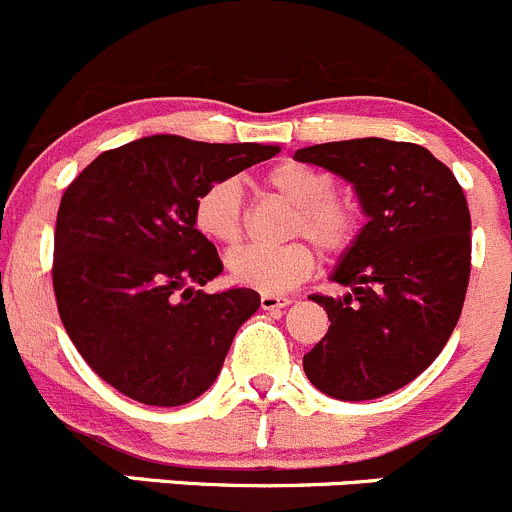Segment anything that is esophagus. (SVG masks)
I'll list each match as a JSON object with an SVG mask.
<instances>
[{
    "instance_id": "obj_1",
    "label": "esophagus",
    "mask_w": 512,
    "mask_h": 512,
    "mask_svg": "<svg viewBox=\"0 0 512 512\" xmlns=\"http://www.w3.org/2000/svg\"><path fill=\"white\" fill-rule=\"evenodd\" d=\"M288 303H291V298H286V296L261 293V308H263V311H278V308H286Z\"/></svg>"
}]
</instances>
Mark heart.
<instances>
[{
	"label": "heart",
	"mask_w": 512,
	"mask_h": 512,
	"mask_svg": "<svg viewBox=\"0 0 512 512\" xmlns=\"http://www.w3.org/2000/svg\"><path fill=\"white\" fill-rule=\"evenodd\" d=\"M268 194L278 196L291 211L283 224L286 239H306L326 258L343 256L358 236L361 214L351 196L336 189L331 171L303 161H281L263 174ZM194 229L219 246H236L246 231V196L236 179H216L196 196ZM306 241L261 249L246 246L226 258L231 281L261 293H283L306 281L316 266Z\"/></svg>",
	"instance_id": "heart-1"
}]
</instances>
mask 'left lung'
I'll use <instances>...</instances> for the list:
<instances>
[{
  "label": "left lung",
  "instance_id": "obj_1",
  "mask_svg": "<svg viewBox=\"0 0 512 512\" xmlns=\"http://www.w3.org/2000/svg\"><path fill=\"white\" fill-rule=\"evenodd\" d=\"M296 159L351 181L368 214L333 273L351 293L311 296L331 326L303 371L338 401L381 398L421 376L458 323L470 278L468 201L453 171L408 141H331Z\"/></svg>",
  "mask_w": 512,
  "mask_h": 512
}]
</instances>
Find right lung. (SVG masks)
Here are the masks:
<instances>
[{
	"instance_id": "obj_1",
	"label": "right lung",
	"mask_w": 512,
	"mask_h": 512,
	"mask_svg": "<svg viewBox=\"0 0 512 512\" xmlns=\"http://www.w3.org/2000/svg\"><path fill=\"white\" fill-rule=\"evenodd\" d=\"M278 151L156 134L104 151L67 186L54 229V298L77 351L116 391L181 406L216 381L258 293L196 291L224 263L194 229V201L211 181Z\"/></svg>"
}]
</instances>
